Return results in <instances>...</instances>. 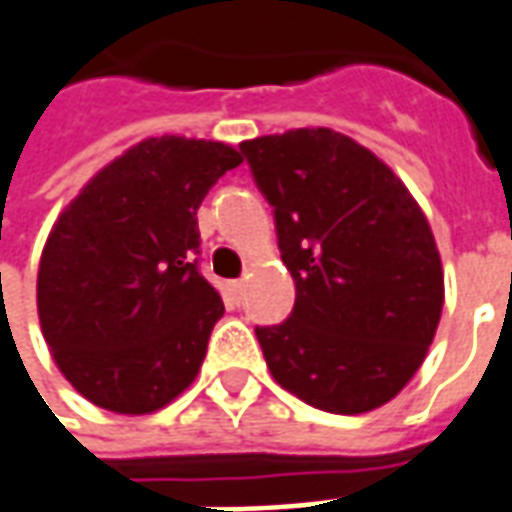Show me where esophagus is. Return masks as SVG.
<instances>
[{
	"label": "esophagus",
	"mask_w": 512,
	"mask_h": 512,
	"mask_svg": "<svg viewBox=\"0 0 512 512\" xmlns=\"http://www.w3.org/2000/svg\"><path fill=\"white\" fill-rule=\"evenodd\" d=\"M244 280H232L230 282V291H232V296H235V299H238V302H241V299H244Z\"/></svg>",
	"instance_id": "1"
}]
</instances>
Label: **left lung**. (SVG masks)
Masks as SVG:
<instances>
[{
  "instance_id": "1",
  "label": "left lung",
  "mask_w": 512,
  "mask_h": 512,
  "mask_svg": "<svg viewBox=\"0 0 512 512\" xmlns=\"http://www.w3.org/2000/svg\"><path fill=\"white\" fill-rule=\"evenodd\" d=\"M296 285L291 316L255 327L285 391L324 413L385 405L424 363L443 271L416 199L380 157L327 127L241 144Z\"/></svg>"
}]
</instances>
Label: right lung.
Wrapping results in <instances>:
<instances>
[{
	"mask_svg": "<svg viewBox=\"0 0 512 512\" xmlns=\"http://www.w3.org/2000/svg\"><path fill=\"white\" fill-rule=\"evenodd\" d=\"M232 146L149 138L82 188L49 235L38 316L57 368L94 405L144 416L180 396L224 316L199 271L196 210Z\"/></svg>",
	"mask_w": 512,
	"mask_h": 512,
	"instance_id": "right-lung-1",
	"label": "right lung"
}]
</instances>
